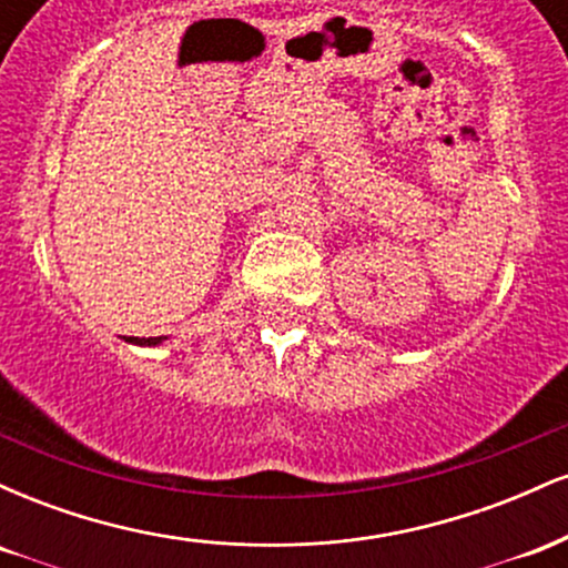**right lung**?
I'll return each mask as SVG.
<instances>
[{"mask_svg": "<svg viewBox=\"0 0 568 568\" xmlns=\"http://www.w3.org/2000/svg\"><path fill=\"white\" fill-rule=\"evenodd\" d=\"M128 344H141V347H160L165 342V336H154V338H139V336H125Z\"/></svg>", "mask_w": 568, "mask_h": 568, "instance_id": "right-lung-1", "label": "right lung"}]
</instances>
